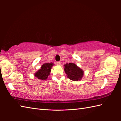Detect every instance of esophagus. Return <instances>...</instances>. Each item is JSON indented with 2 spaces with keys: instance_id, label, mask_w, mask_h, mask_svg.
<instances>
[{
  "instance_id": "1",
  "label": "esophagus",
  "mask_w": 121,
  "mask_h": 121,
  "mask_svg": "<svg viewBox=\"0 0 121 121\" xmlns=\"http://www.w3.org/2000/svg\"><path fill=\"white\" fill-rule=\"evenodd\" d=\"M56 65H61V62H60V61H59V62H56Z\"/></svg>"
}]
</instances>
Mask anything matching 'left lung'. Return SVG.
I'll use <instances>...</instances> for the list:
<instances>
[{"label":"left lung","mask_w":121,"mask_h":121,"mask_svg":"<svg viewBox=\"0 0 121 121\" xmlns=\"http://www.w3.org/2000/svg\"><path fill=\"white\" fill-rule=\"evenodd\" d=\"M64 70L68 78L73 81H79L84 75V72L75 63H66L64 65Z\"/></svg>","instance_id":"left-lung-1"}]
</instances>
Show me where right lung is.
<instances>
[{"instance_id": "add662e5", "label": "right lung", "mask_w": 121, "mask_h": 121, "mask_svg": "<svg viewBox=\"0 0 121 121\" xmlns=\"http://www.w3.org/2000/svg\"><path fill=\"white\" fill-rule=\"evenodd\" d=\"M54 65L53 63H44L41 66L40 69L34 74V76L41 80H46L50 75L51 69Z\"/></svg>"}]
</instances>
